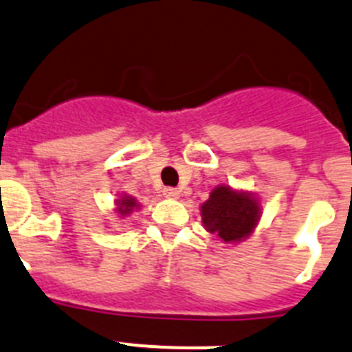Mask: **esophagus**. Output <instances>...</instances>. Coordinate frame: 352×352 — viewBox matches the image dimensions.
Wrapping results in <instances>:
<instances>
[{"label":"esophagus","instance_id":"1","mask_svg":"<svg viewBox=\"0 0 352 352\" xmlns=\"http://www.w3.org/2000/svg\"><path fill=\"white\" fill-rule=\"evenodd\" d=\"M163 195L166 198H179L180 197V191L177 188H164Z\"/></svg>","mask_w":352,"mask_h":352}]
</instances>
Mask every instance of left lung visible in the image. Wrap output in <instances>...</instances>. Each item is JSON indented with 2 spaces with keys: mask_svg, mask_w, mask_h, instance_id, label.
I'll use <instances>...</instances> for the list:
<instances>
[{
  "mask_svg": "<svg viewBox=\"0 0 352 352\" xmlns=\"http://www.w3.org/2000/svg\"><path fill=\"white\" fill-rule=\"evenodd\" d=\"M204 227L216 234L223 243H241L250 237L261 219L258 198L248 191L232 189L230 186H218L200 207Z\"/></svg>",
  "mask_w": 352,
  "mask_h": 352,
  "instance_id": "obj_1",
  "label": "left lung"
}]
</instances>
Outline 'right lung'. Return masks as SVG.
I'll use <instances>...</instances> for the list:
<instances>
[{
	"label": "right lung",
	"mask_w": 352,
	"mask_h": 352,
	"mask_svg": "<svg viewBox=\"0 0 352 352\" xmlns=\"http://www.w3.org/2000/svg\"><path fill=\"white\" fill-rule=\"evenodd\" d=\"M115 204H117L115 210H117L118 218H125V216H129L134 209H140V204L136 201V198L129 197V195H120V198L115 200Z\"/></svg>",
	"instance_id": "add662e5"
}]
</instances>
